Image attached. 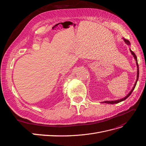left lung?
Here are the masks:
<instances>
[{
    "instance_id": "left-lung-1",
    "label": "left lung",
    "mask_w": 146,
    "mask_h": 146,
    "mask_svg": "<svg viewBox=\"0 0 146 146\" xmlns=\"http://www.w3.org/2000/svg\"><path fill=\"white\" fill-rule=\"evenodd\" d=\"M122 39H123V40L124 41V42L127 44L128 46H130L131 44H130V41H129V40H127V39H124V38H122ZM130 52H131V55H133V56L134 57V58H135V61H136V66H137V77H136V82H135V85H134L133 87L132 88V89L131 90V91L129 92V93H128V94H127L126 96L124 97V98H123L120 99L115 100H106V101L102 102V103H105V104H118V103H119V102H122V101L125 100L128 98V97H129V96H130V94H131L132 91H133V90L135 89V88L136 85V83H137V82H138V78H139V66H138V60H137V57H136V55L135 54V53H134L133 51H132V50L130 49Z\"/></svg>"
}]
</instances>
